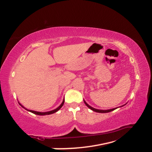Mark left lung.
I'll return each mask as SVG.
<instances>
[{
	"label": "left lung",
	"mask_w": 152,
	"mask_h": 152,
	"mask_svg": "<svg viewBox=\"0 0 152 152\" xmlns=\"http://www.w3.org/2000/svg\"><path fill=\"white\" fill-rule=\"evenodd\" d=\"M84 103H85V104L86 105L87 107H88L89 109H91V110H93V111H95V112H97V113H109V112H110L112 111V110L116 109V108L115 109H109V110H99V109H94V108H92V107L90 106V105H88V104L86 103V102L85 101H84Z\"/></svg>",
	"instance_id": "obj_1"
}]
</instances>
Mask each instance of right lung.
Segmentation results:
<instances>
[{
	"instance_id": "obj_1",
	"label": "right lung",
	"mask_w": 152,
	"mask_h": 152,
	"mask_svg": "<svg viewBox=\"0 0 152 152\" xmlns=\"http://www.w3.org/2000/svg\"><path fill=\"white\" fill-rule=\"evenodd\" d=\"M64 101H63V102H62V103H61L60 106H59L57 109H54V110H51V111H49V112H45V113H41V112H37V111H34V110H27V109H26V110H29V111H30V112H31V113H34V114H35V115H50V114H53V113H56V112H57L58 110H60L61 108V107L63 106V104H64ZM20 105H21V104H20ZM22 106V105H21ZM23 107V106H22Z\"/></svg>"
}]
</instances>
